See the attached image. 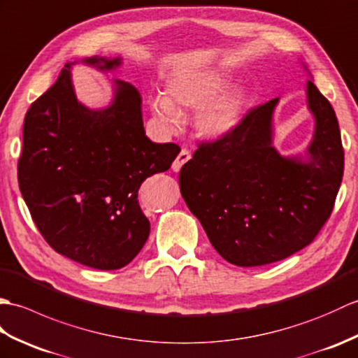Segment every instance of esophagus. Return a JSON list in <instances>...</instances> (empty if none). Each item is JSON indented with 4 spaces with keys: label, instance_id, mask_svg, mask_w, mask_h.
Returning a JSON list of instances; mask_svg holds the SVG:
<instances>
[{
    "label": "esophagus",
    "instance_id": "esophagus-1",
    "mask_svg": "<svg viewBox=\"0 0 358 358\" xmlns=\"http://www.w3.org/2000/svg\"><path fill=\"white\" fill-rule=\"evenodd\" d=\"M189 157H192V155H189L188 150L187 148H182L180 152H179V155H178V157L174 159V162L171 165L173 171H179L182 169V165L187 164L189 161Z\"/></svg>",
    "mask_w": 358,
    "mask_h": 358
}]
</instances>
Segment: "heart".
I'll return each instance as SVG.
<instances>
[{"instance_id":"obj_1","label":"heart","mask_w":358,"mask_h":358,"mask_svg":"<svg viewBox=\"0 0 358 358\" xmlns=\"http://www.w3.org/2000/svg\"><path fill=\"white\" fill-rule=\"evenodd\" d=\"M228 85V75L220 70H201L174 76L166 96L152 99L155 116L169 130L179 124L178 108H199L196 127L205 136L219 138L239 124L245 108V93L233 90L219 94Z\"/></svg>"}]
</instances>
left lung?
Here are the masks:
<instances>
[{
    "label": "left lung",
    "mask_w": 358,
    "mask_h": 358,
    "mask_svg": "<svg viewBox=\"0 0 358 358\" xmlns=\"http://www.w3.org/2000/svg\"><path fill=\"white\" fill-rule=\"evenodd\" d=\"M306 93L315 117L306 162L273 147L275 98L250 108L224 136L202 141L180 169L182 197L229 264L287 259L315 239L334 208L345 169L338 121L313 81Z\"/></svg>",
    "instance_id": "left-lung-1"
}]
</instances>
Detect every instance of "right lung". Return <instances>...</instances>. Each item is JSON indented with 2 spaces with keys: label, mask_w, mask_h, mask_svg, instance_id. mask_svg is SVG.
I'll return each mask as SVG.
<instances>
[{
  "label": "right lung",
  "mask_w": 358,
  "mask_h": 358,
  "mask_svg": "<svg viewBox=\"0 0 358 358\" xmlns=\"http://www.w3.org/2000/svg\"><path fill=\"white\" fill-rule=\"evenodd\" d=\"M112 70L121 58H89ZM113 104L78 102L70 66L30 106L22 127L18 182L36 228L52 248L96 269H119L138 256L150 234L138 192L179 155L173 142L145 136L141 94L115 81Z\"/></svg>",
  "instance_id": "right-lung-1"
}]
</instances>
